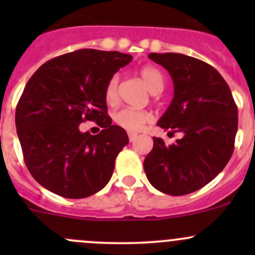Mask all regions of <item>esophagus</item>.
Segmentation results:
<instances>
[{
	"mask_svg": "<svg viewBox=\"0 0 255 255\" xmlns=\"http://www.w3.org/2000/svg\"><path fill=\"white\" fill-rule=\"evenodd\" d=\"M128 138H129V140L130 142H133V140L135 139V138H137V134H135V133H128Z\"/></svg>",
	"mask_w": 255,
	"mask_h": 255,
	"instance_id": "esophagus-1",
	"label": "esophagus"
}]
</instances>
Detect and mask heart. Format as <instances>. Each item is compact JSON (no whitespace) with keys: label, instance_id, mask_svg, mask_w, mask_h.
<instances>
[{"label":"heart","instance_id":"obj_1","mask_svg":"<svg viewBox=\"0 0 255 255\" xmlns=\"http://www.w3.org/2000/svg\"><path fill=\"white\" fill-rule=\"evenodd\" d=\"M140 78L148 87L151 94H159L164 87V78L160 71L154 66H144L140 70ZM118 96V76L113 75L109 80L105 89V99L109 104L116 102ZM113 121L117 123L120 127L125 128L129 132H138L140 130L146 123L150 121V115L145 111H139V110L125 109L118 110L117 112L113 113Z\"/></svg>","mask_w":255,"mask_h":255}]
</instances>
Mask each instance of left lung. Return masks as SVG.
<instances>
[{"label": "left lung", "instance_id": "1", "mask_svg": "<svg viewBox=\"0 0 255 255\" xmlns=\"http://www.w3.org/2000/svg\"><path fill=\"white\" fill-rule=\"evenodd\" d=\"M168 70L174 97L156 125L168 134L182 135L154 145L144 159L149 182L164 194L181 196L207 185L225 169L235 149L238 110L230 86L213 66L177 53H150Z\"/></svg>", "mask_w": 255, "mask_h": 255}]
</instances>
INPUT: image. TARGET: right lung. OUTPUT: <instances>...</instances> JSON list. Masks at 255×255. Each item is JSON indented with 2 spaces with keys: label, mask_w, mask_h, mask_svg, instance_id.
<instances>
[{
  "label": "right lung",
  "mask_w": 255,
  "mask_h": 255,
  "mask_svg": "<svg viewBox=\"0 0 255 255\" xmlns=\"http://www.w3.org/2000/svg\"><path fill=\"white\" fill-rule=\"evenodd\" d=\"M132 59L120 51L80 49L43 64L27 82L16 109L18 139L28 170L49 191L84 199L110 181L129 139L107 116L105 89ZM84 120H96L103 130L82 133Z\"/></svg>",
  "instance_id": "right-lung-1"
}]
</instances>
